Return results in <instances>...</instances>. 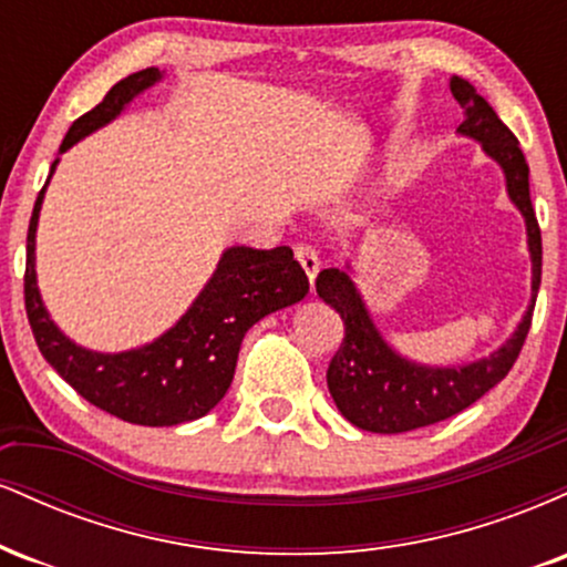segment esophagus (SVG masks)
<instances>
[{"label": "esophagus", "instance_id": "obj_1", "mask_svg": "<svg viewBox=\"0 0 567 567\" xmlns=\"http://www.w3.org/2000/svg\"><path fill=\"white\" fill-rule=\"evenodd\" d=\"M296 258H298V264H301V269L306 271V277H309V282L315 285L317 271H320V258H317V252L311 250V247L298 245L296 247Z\"/></svg>", "mask_w": 567, "mask_h": 567}]
</instances>
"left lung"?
<instances>
[{"instance_id": "8db88e82", "label": "left lung", "mask_w": 567, "mask_h": 567, "mask_svg": "<svg viewBox=\"0 0 567 567\" xmlns=\"http://www.w3.org/2000/svg\"><path fill=\"white\" fill-rule=\"evenodd\" d=\"M451 93L464 109L458 133L483 143L487 157L498 162L509 199L525 218L533 264L530 303L509 341L493 354L470 365L432 368L408 360L383 341L349 271L322 269L317 277V296L333 306L343 320V341L330 360L328 389L343 419L365 432H413L466 410L506 379L530 330L533 306L542 285V229L530 202L528 162L512 130L470 82L453 76Z\"/></svg>"}]
</instances>
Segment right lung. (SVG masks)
Segmentation results:
<instances>
[{"label":"right lung","mask_w":567,"mask_h":567,"mask_svg":"<svg viewBox=\"0 0 567 567\" xmlns=\"http://www.w3.org/2000/svg\"><path fill=\"white\" fill-rule=\"evenodd\" d=\"M159 80L162 71L152 66L116 82L93 112L82 114L69 127L61 154L84 135L116 120L135 95ZM44 188L34 202L25 237L23 296L31 333L44 360L76 394L127 424L175 426L210 413L229 392L247 330L309 292V277L292 258L290 247L256 250L237 245L224 250L210 282L167 333L146 347L116 354L84 349L58 330L37 288L34 250Z\"/></svg>","instance_id":"1"}]
</instances>
